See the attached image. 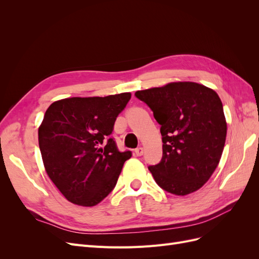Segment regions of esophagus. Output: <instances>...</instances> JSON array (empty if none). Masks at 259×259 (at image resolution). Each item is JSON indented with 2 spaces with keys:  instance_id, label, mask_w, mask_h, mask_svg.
I'll list each match as a JSON object with an SVG mask.
<instances>
[{
  "instance_id": "34e87169",
  "label": "esophagus",
  "mask_w": 259,
  "mask_h": 259,
  "mask_svg": "<svg viewBox=\"0 0 259 259\" xmlns=\"http://www.w3.org/2000/svg\"><path fill=\"white\" fill-rule=\"evenodd\" d=\"M135 153H136L137 156L143 155V154H144V148H143V147H139V148L135 149Z\"/></svg>"
}]
</instances>
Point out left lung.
Wrapping results in <instances>:
<instances>
[{"instance_id":"8db88e82","label":"left lung","mask_w":259,"mask_h":259,"mask_svg":"<svg viewBox=\"0 0 259 259\" xmlns=\"http://www.w3.org/2000/svg\"><path fill=\"white\" fill-rule=\"evenodd\" d=\"M135 95L161 125L163 155L149 170L162 189L175 195L199 190L221 161L227 122L217 93L195 82H171Z\"/></svg>"}]
</instances>
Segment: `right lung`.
<instances>
[{"label": "right lung", "mask_w": 259, "mask_h": 259, "mask_svg": "<svg viewBox=\"0 0 259 259\" xmlns=\"http://www.w3.org/2000/svg\"><path fill=\"white\" fill-rule=\"evenodd\" d=\"M131 96L65 98L46 110L38 146L46 173L69 202L95 206L116 185L132 152H120L109 136Z\"/></svg>", "instance_id": "obj_1"}]
</instances>
